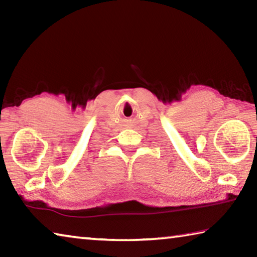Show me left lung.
<instances>
[{"instance_id":"left-lung-1","label":"left lung","mask_w":257,"mask_h":257,"mask_svg":"<svg viewBox=\"0 0 257 257\" xmlns=\"http://www.w3.org/2000/svg\"><path fill=\"white\" fill-rule=\"evenodd\" d=\"M256 138H257V137H256Z\"/></svg>"}]
</instances>
